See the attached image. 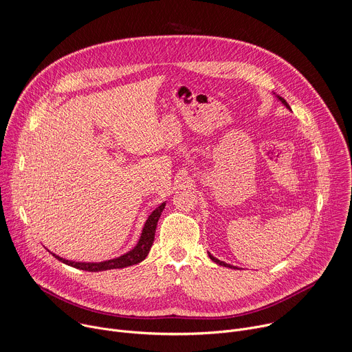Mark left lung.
I'll list each match as a JSON object with an SVG mask.
<instances>
[{"label": "left lung", "instance_id": "obj_1", "mask_svg": "<svg viewBox=\"0 0 352 352\" xmlns=\"http://www.w3.org/2000/svg\"><path fill=\"white\" fill-rule=\"evenodd\" d=\"M278 100L286 107V108H289V105H287V102L282 98V97H278ZM209 257H210V260L213 261V263H216V264H219V265H221V267H229V268H233V270H236V267H233V265H230V264H226V263H223V261H220V260H217V258H214L212 254H209Z\"/></svg>", "mask_w": 352, "mask_h": 352}]
</instances>
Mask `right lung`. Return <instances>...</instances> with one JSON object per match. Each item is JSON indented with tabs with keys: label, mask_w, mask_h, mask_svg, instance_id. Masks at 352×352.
<instances>
[{
	"label": "right lung",
	"mask_w": 352,
	"mask_h": 352,
	"mask_svg": "<svg viewBox=\"0 0 352 352\" xmlns=\"http://www.w3.org/2000/svg\"><path fill=\"white\" fill-rule=\"evenodd\" d=\"M164 206H166V204H162L155 210H153V213L148 216V219L144 223L142 236H140L139 243L136 244V247L133 250H131L129 252L120 255V257H118V258L102 261V263H76V261H69V260L61 258L56 254H53V255L61 263H65V264L72 265V267L78 268V270H82V271H89V272L116 270V268H124V267H131V265L139 264L140 261H143L147 257V254H148V251L153 245L157 221H158L160 216H162V212H163Z\"/></svg>",
	"instance_id": "add662e5"
}]
</instances>
